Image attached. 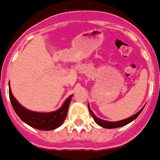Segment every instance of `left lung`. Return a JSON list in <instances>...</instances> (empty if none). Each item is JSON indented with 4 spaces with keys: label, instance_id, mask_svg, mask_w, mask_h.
I'll use <instances>...</instances> for the list:
<instances>
[{
    "label": "left lung",
    "instance_id": "1",
    "mask_svg": "<svg viewBox=\"0 0 160 160\" xmlns=\"http://www.w3.org/2000/svg\"><path fill=\"white\" fill-rule=\"evenodd\" d=\"M144 108V107H143ZM143 108L140 110V111H138L137 113H135L134 115L132 116H130V117L127 118V119H124V120H122V121H118V122H108V121H105V120H102V119H100V118L97 117L95 114H94V112L92 111V109L90 108V106L88 105V108H89V111L91 112V115L92 116V118L94 119V121H95V122L97 123L98 125H99L100 127L105 128H120V127H122V126H125V125H127L128 123H130L131 122H133L134 120H136L138 116L141 113V112L142 111V109Z\"/></svg>",
    "mask_w": 160,
    "mask_h": 160
}]
</instances>
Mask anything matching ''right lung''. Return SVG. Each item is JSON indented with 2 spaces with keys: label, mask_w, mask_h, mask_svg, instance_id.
<instances>
[{
  "label": "right lung",
  "mask_w": 160,
  "mask_h": 160,
  "mask_svg": "<svg viewBox=\"0 0 160 160\" xmlns=\"http://www.w3.org/2000/svg\"><path fill=\"white\" fill-rule=\"evenodd\" d=\"M8 93H9V98L13 109L15 110L18 117L29 126L40 130H52L60 127L64 122L65 119L67 117L68 109L73 96L70 95L68 98L62 104V106L57 110L50 112H41L31 111L22 107L16 99V98L13 96L9 83H8Z\"/></svg>",
  "instance_id": "add662e5"
}]
</instances>
